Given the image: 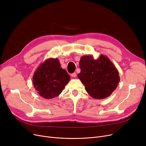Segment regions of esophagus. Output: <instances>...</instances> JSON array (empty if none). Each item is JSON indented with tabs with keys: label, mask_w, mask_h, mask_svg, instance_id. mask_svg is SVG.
I'll list each match as a JSON object with an SVG mask.
<instances>
[{
	"label": "esophagus",
	"mask_w": 146,
	"mask_h": 146,
	"mask_svg": "<svg viewBox=\"0 0 146 146\" xmlns=\"http://www.w3.org/2000/svg\"><path fill=\"white\" fill-rule=\"evenodd\" d=\"M71 76H72V77H73V78H76V73L74 72V73H72V74H71Z\"/></svg>",
	"instance_id": "obj_1"
}]
</instances>
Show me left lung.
I'll return each instance as SVG.
<instances>
[{
    "mask_svg": "<svg viewBox=\"0 0 146 146\" xmlns=\"http://www.w3.org/2000/svg\"><path fill=\"white\" fill-rule=\"evenodd\" d=\"M78 78L93 98L103 99L110 96L119 82L117 68L109 58L101 54L97 60L93 56H83L79 61Z\"/></svg>",
    "mask_w": 146,
    "mask_h": 146,
    "instance_id": "left-lung-1",
    "label": "left lung"
}]
</instances>
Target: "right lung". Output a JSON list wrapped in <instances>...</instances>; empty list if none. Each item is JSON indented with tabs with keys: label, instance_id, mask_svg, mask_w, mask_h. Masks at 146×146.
Segmentation results:
<instances>
[{
	"label": "right lung",
	"instance_id": "obj_1",
	"mask_svg": "<svg viewBox=\"0 0 146 146\" xmlns=\"http://www.w3.org/2000/svg\"><path fill=\"white\" fill-rule=\"evenodd\" d=\"M70 79L61 67L57 58H48L38 67L33 75V83L38 94L45 99L58 96Z\"/></svg>",
	"mask_w": 146,
	"mask_h": 146
}]
</instances>
